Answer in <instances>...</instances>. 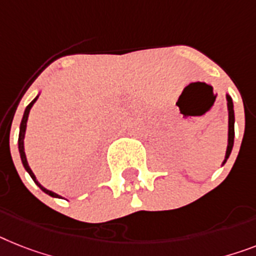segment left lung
<instances>
[{
    "label": "left lung",
    "mask_w": 256,
    "mask_h": 256,
    "mask_svg": "<svg viewBox=\"0 0 256 256\" xmlns=\"http://www.w3.org/2000/svg\"><path fill=\"white\" fill-rule=\"evenodd\" d=\"M228 99V111H229V137H228V149L226 154H225V161L229 158L230 153H232V149H233L234 144V110H233V102H232V98L226 96Z\"/></svg>",
    "instance_id": "obj_1"
}]
</instances>
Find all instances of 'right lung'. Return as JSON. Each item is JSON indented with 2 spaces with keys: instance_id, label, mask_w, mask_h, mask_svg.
I'll return each instance as SVG.
<instances>
[{
  "instance_id": "obj_1",
  "label": "right lung",
  "mask_w": 256,
  "mask_h": 256,
  "mask_svg": "<svg viewBox=\"0 0 256 256\" xmlns=\"http://www.w3.org/2000/svg\"><path fill=\"white\" fill-rule=\"evenodd\" d=\"M39 98V96H36V98L34 99L32 102L30 103L28 106L26 107V110H24V115H23V119H22V123H20V130H19V138H18V148H19V153H20V158H22V164L23 166H24V168L27 170V172L30 174V176L32 178V180L38 184V187H39L42 191H44L46 194H48L50 196H52V198H60V196L57 195V194H54V192L50 191V190L44 188L43 186L40 184L39 182L36 180V178H35V175H34V172L31 171V168H30L28 164H27V158H26V154H24V146H23V140H24V133H26V126H27V119H28V114H30V110H31V107L34 106V103L36 102V99Z\"/></svg>"
}]
</instances>
